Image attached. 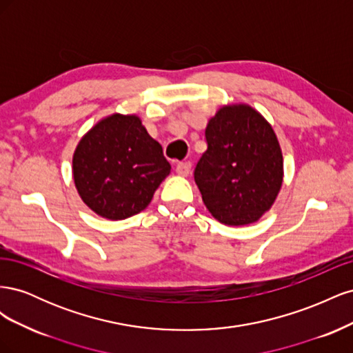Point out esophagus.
<instances>
[{"instance_id":"obj_1","label":"esophagus","mask_w":353,"mask_h":353,"mask_svg":"<svg viewBox=\"0 0 353 353\" xmlns=\"http://www.w3.org/2000/svg\"><path fill=\"white\" fill-rule=\"evenodd\" d=\"M191 172V163L190 162H179L176 165V174L181 176H187Z\"/></svg>"}]
</instances>
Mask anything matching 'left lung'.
Returning a JSON list of instances; mask_svg holds the SVG:
<instances>
[{
  "label": "left lung",
  "instance_id": "obj_1",
  "mask_svg": "<svg viewBox=\"0 0 353 353\" xmlns=\"http://www.w3.org/2000/svg\"><path fill=\"white\" fill-rule=\"evenodd\" d=\"M206 152L194 169L205 206L227 225H248L268 210L283 184V154L271 125L248 104L209 121Z\"/></svg>",
  "mask_w": 353,
  "mask_h": 353
}]
</instances>
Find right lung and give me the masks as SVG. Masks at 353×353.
<instances>
[{"label": "right lung", "instance_id": "1", "mask_svg": "<svg viewBox=\"0 0 353 353\" xmlns=\"http://www.w3.org/2000/svg\"><path fill=\"white\" fill-rule=\"evenodd\" d=\"M162 145L135 114L114 113L82 137L73 154V179L91 210L112 221L137 215L169 175Z\"/></svg>", "mask_w": 353, "mask_h": 353}]
</instances>
